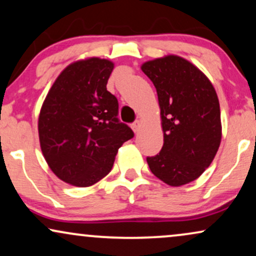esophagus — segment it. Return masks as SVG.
Returning a JSON list of instances; mask_svg holds the SVG:
<instances>
[{
  "label": "esophagus",
  "instance_id": "esophagus-1",
  "mask_svg": "<svg viewBox=\"0 0 256 256\" xmlns=\"http://www.w3.org/2000/svg\"><path fill=\"white\" fill-rule=\"evenodd\" d=\"M131 128H132V130L134 131V134H138L139 130H140V122H138V120H137V122H132Z\"/></svg>",
  "mask_w": 256,
  "mask_h": 256
}]
</instances>
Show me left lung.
<instances>
[{
  "mask_svg": "<svg viewBox=\"0 0 256 256\" xmlns=\"http://www.w3.org/2000/svg\"><path fill=\"white\" fill-rule=\"evenodd\" d=\"M156 87L164 144L146 157L151 172L171 186L192 182L214 160L221 143L218 98L209 79L189 61L169 56L142 66Z\"/></svg>",
  "mask_w": 256,
  "mask_h": 256,
  "instance_id": "obj_1",
  "label": "left lung"
}]
</instances>
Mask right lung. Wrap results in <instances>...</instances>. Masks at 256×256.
<instances>
[{
	"mask_svg": "<svg viewBox=\"0 0 256 256\" xmlns=\"http://www.w3.org/2000/svg\"><path fill=\"white\" fill-rule=\"evenodd\" d=\"M111 61L70 64L58 76L38 117L44 160L64 182L90 186L111 171L118 148L134 131L118 118V100L106 85Z\"/></svg>",
	"mask_w": 256,
	"mask_h": 256,
	"instance_id": "add662e5",
	"label": "right lung"
}]
</instances>
